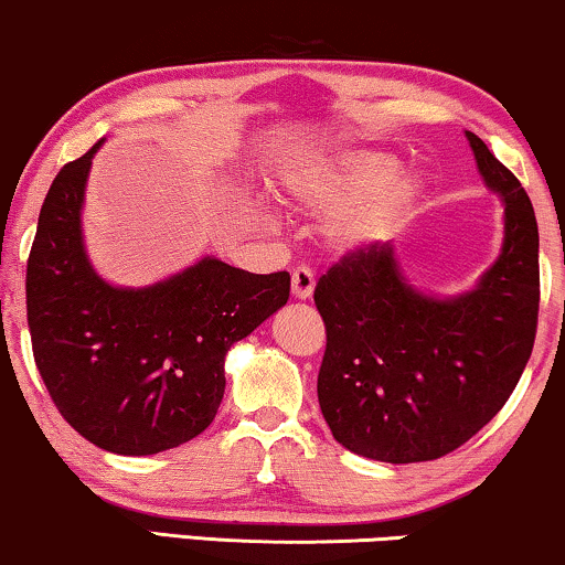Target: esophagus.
Listing matches in <instances>:
<instances>
[{
  "label": "esophagus",
  "mask_w": 565,
  "mask_h": 565,
  "mask_svg": "<svg viewBox=\"0 0 565 565\" xmlns=\"http://www.w3.org/2000/svg\"><path fill=\"white\" fill-rule=\"evenodd\" d=\"M313 288H316V275L311 267L300 265L292 269V296L298 300H308L313 296Z\"/></svg>",
  "instance_id": "esophagus-1"
}]
</instances>
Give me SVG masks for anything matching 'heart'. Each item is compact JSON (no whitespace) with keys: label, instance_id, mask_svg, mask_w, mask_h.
Masks as SVG:
<instances>
[{"label":"heart","instance_id":"1","mask_svg":"<svg viewBox=\"0 0 565 565\" xmlns=\"http://www.w3.org/2000/svg\"><path fill=\"white\" fill-rule=\"evenodd\" d=\"M381 149L311 153L282 174V195L313 215L342 252H362L396 234L422 200V180Z\"/></svg>","mask_w":565,"mask_h":565}]
</instances>
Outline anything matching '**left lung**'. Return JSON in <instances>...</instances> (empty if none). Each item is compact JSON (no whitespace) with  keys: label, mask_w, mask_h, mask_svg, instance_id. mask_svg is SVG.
Masks as SVG:
<instances>
[{"label":"left lung","mask_w":565,"mask_h":565,"mask_svg":"<svg viewBox=\"0 0 565 565\" xmlns=\"http://www.w3.org/2000/svg\"><path fill=\"white\" fill-rule=\"evenodd\" d=\"M486 188L504 200V244L473 290L435 298L391 244L352 252L313 290L327 352L319 406L347 450L383 462L437 460L501 412L537 331V221L520 180L466 130Z\"/></svg>","instance_id":"left-lung-1"}]
</instances>
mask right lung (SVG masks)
<instances>
[{
  "mask_svg": "<svg viewBox=\"0 0 565 565\" xmlns=\"http://www.w3.org/2000/svg\"><path fill=\"white\" fill-rule=\"evenodd\" d=\"M61 169L28 259V327L38 373L61 416L92 445L157 455L218 414L231 344L290 298V275H254L205 257L149 288H115L84 252L92 157Z\"/></svg>",
  "mask_w": 565,
  "mask_h": 565,
  "instance_id": "add662e5",
  "label": "right lung"
}]
</instances>
